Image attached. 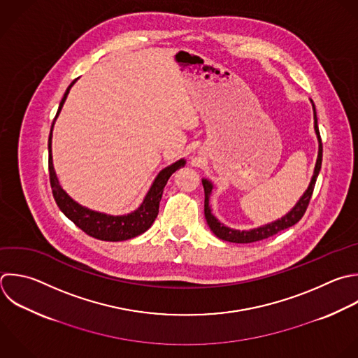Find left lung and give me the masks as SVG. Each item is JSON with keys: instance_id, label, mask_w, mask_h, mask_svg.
<instances>
[{"instance_id": "1", "label": "left lung", "mask_w": 358, "mask_h": 358, "mask_svg": "<svg viewBox=\"0 0 358 358\" xmlns=\"http://www.w3.org/2000/svg\"><path fill=\"white\" fill-rule=\"evenodd\" d=\"M313 119H315V131L317 134V140H319V154H317V159H316V165H315V172L312 176V180L309 183L308 190L303 193V196L299 199V201L296 203V206L287 214L284 215L281 220L274 221L268 225L256 228V229H250V231H236V229H231L228 227H225L224 224H221L213 214L208 206V199H210V193H211V183L208 180H203V187H204V215L207 220V224L210 227V229L222 241L227 242H232V243H252V242H257V241H263L267 239L275 234H278L280 231H284L292 225H295L305 214L312 193H313V187L316 183V178L319 175L320 171V165H322V152H323V147H322V138H320V133H319V127H317V119H316V113H315V106H313Z\"/></svg>"}]
</instances>
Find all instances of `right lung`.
Listing matches in <instances>:
<instances>
[{
    "instance_id": "right-lung-1",
    "label": "right lung",
    "mask_w": 358,
    "mask_h": 358,
    "mask_svg": "<svg viewBox=\"0 0 358 358\" xmlns=\"http://www.w3.org/2000/svg\"><path fill=\"white\" fill-rule=\"evenodd\" d=\"M77 80H74L70 87L67 88L56 117L59 116L64 101L70 92V88L73 87V84ZM55 117V120H56ZM55 120L52 123V129H50V136H49V175H50V185H52V192H53V197L59 206V208L64 213L66 217H69L80 229H83L87 235L101 239V241H109V242H117V241H126V239H131L134 236L141 235L143 232H145L152 222L155 221L158 211H159V201L162 199V193H164V187L168 182V179L171 178V175L180 169L186 162L183 159L172 164L171 166L165 168L164 171L159 172V175L157 176L154 185L151 186L148 194L145 196L141 207L138 210H136L131 214L127 215H120V217H113V215H106V214H101L96 211H91L83 206H80L78 203H76L59 185L57 176L55 173V168H53V161H52V131H53V126H55Z\"/></svg>"
}]
</instances>
